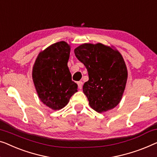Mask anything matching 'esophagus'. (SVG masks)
Returning a JSON list of instances; mask_svg holds the SVG:
<instances>
[{
	"label": "esophagus",
	"mask_w": 157,
	"mask_h": 157,
	"mask_svg": "<svg viewBox=\"0 0 157 157\" xmlns=\"http://www.w3.org/2000/svg\"><path fill=\"white\" fill-rule=\"evenodd\" d=\"M77 84H78V86L79 89H81V88H82V86H83L82 81H78V82L77 83Z\"/></svg>",
	"instance_id": "34e87169"
}]
</instances>
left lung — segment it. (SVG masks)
Returning a JSON list of instances; mask_svg holds the SVG:
<instances>
[{"mask_svg": "<svg viewBox=\"0 0 157 157\" xmlns=\"http://www.w3.org/2000/svg\"><path fill=\"white\" fill-rule=\"evenodd\" d=\"M74 53L88 71L89 79L83 84V91L89 105L100 113L116 107L128 80L122 54L113 47L101 43H85L76 47Z\"/></svg>", "mask_w": 157, "mask_h": 157, "instance_id": "1", "label": "left lung"}]
</instances>
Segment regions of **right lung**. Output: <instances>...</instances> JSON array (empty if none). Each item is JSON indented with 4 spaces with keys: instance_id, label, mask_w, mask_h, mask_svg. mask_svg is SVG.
Instances as JSON below:
<instances>
[{
    "instance_id": "1",
    "label": "right lung",
    "mask_w": 157,
    "mask_h": 157,
    "mask_svg": "<svg viewBox=\"0 0 157 157\" xmlns=\"http://www.w3.org/2000/svg\"><path fill=\"white\" fill-rule=\"evenodd\" d=\"M70 51L71 47L64 41L54 43L40 52L33 68V80L38 97L54 110L65 107L78 91L67 65Z\"/></svg>"
}]
</instances>
